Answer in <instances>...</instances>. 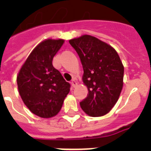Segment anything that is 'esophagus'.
Masks as SVG:
<instances>
[{"label": "esophagus", "mask_w": 151, "mask_h": 151, "mask_svg": "<svg viewBox=\"0 0 151 151\" xmlns=\"http://www.w3.org/2000/svg\"><path fill=\"white\" fill-rule=\"evenodd\" d=\"M71 85H72V87L75 88L76 86L78 85V82H77V81H76L74 80V79H73V80L72 81H71Z\"/></svg>", "instance_id": "34e87169"}]
</instances>
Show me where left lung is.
<instances>
[{
  "instance_id": "8db88e82",
  "label": "left lung",
  "mask_w": 151,
  "mask_h": 151,
  "mask_svg": "<svg viewBox=\"0 0 151 151\" xmlns=\"http://www.w3.org/2000/svg\"><path fill=\"white\" fill-rule=\"evenodd\" d=\"M69 42L80 57L83 82L88 90L81 107L91 117L106 114L118 100L123 87L124 66L119 55L111 46L90 35Z\"/></svg>"
}]
</instances>
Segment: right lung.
I'll return each mask as SVG.
<instances>
[{"mask_svg":"<svg viewBox=\"0 0 151 151\" xmlns=\"http://www.w3.org/2000/svg\"><path fill=\"white\" fill-rule=\"evenodd\" d=\"M63 43V39L42 41L29 54L17 76L23 103L33 114L44 118L59 112L70 92V83L52 65L53 57Z\"/></svg>","mask_w":151,"mask_h":151,"instance_id":"obj_1","label":"right lung"}]
</instances>
